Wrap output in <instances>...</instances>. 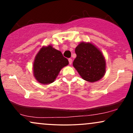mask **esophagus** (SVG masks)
I'll return each instance as SVG.
<instances>
[{"label":"esophagus","instance_id":"obj_1","mask_svg":"<svg viewBox=\"0 0 133 133\" xmlns=\"http://www.w3.org/2000/svg\"><path fill=\"white\" fill-rule=\"evenodd\" d=\"M68 61H69V64H72V59L69 58V59H68Z\"/></svg>","mask_w":133,"mask_h":133}]
</instances>
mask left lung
<instances>
[{
	"label": "left lung",
	"mask_w": 133,
	"mask_h": 133,
	"mask_svg": "<svg viewBox=\"0 0 133 133\" xmlns=\"http://www.w3.org/2000/svg\"><path fill=\"white\" fill-rule=\"evenodd\" d=\"M73 66L82 78L89 82L99 80L104 75L106 62L103 54L91 43L81 42L75 49Z\"/></svg>",
	"instance_id": "obj_1"
}]
</instances>
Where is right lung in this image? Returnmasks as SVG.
Here are the masks:
<instances>
[{
    "mask_svg": "<svg viewBox=\"0 0 133 133\" xmlns=\"http://www.w3.org/2000/svg\"><path fill=\"white\" fill-rule=\"evenodd\" d=\"M69 61L61 52L51 45L41 48L34 62V75L40 83L47 84L54 82L61 69Z\"/></svg>",
    "mask_w": 133,
    "mask_h": 133,
    "instance_id": "right-lung-1",
    "label": "right lung"
}]
</instances>
